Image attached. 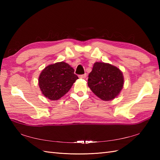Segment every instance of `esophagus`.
<instances>
[{"label": "esophagus", "mask_w": 160, "mask_h": 160, "mask_svg": "<svg viewBox=\"0 0 160 160\" xmlns=\"http://www.w3.org/2000/svg\"><path fill=\"white\" fill-rule=\"evenodd\" d=\"M79 78H81V79H85L87 78V74H83V75H80Z\"/></svg>", "instance_id": "obj_1"}]
</instances>
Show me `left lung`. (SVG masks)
<instances>
[{
    "label": "left lung",
    "instance_id": "1",
    "mask_svg": "<svg viewBox=\"0 0 160 160\" xmlns=\"http://www.w3.org/2000/svg\"><path fill=\"white\" fill-rule=\"evenodd\" d=\"M124 85V77L118 67L108 63L95 62L89 75L88 86L93 93L104 101L118 96Z\"/></svg>",
    "mask_w": 160,
    "mask_h": 160
}]
</instances>
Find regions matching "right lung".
Wrapping results in <instances>:
<instances>
[{
  "instance_id": "right-lung-1",
  "label": "right lung",
  "mask_w": 160,
  "mask_h": 160,
  "mask_svg": "<svg viewBox=\"0 0 160 160\" xmlns=\"http://www.w3.org/2000/svg\"><path fill=\"white\" fill-rule=\"evenodd\" d=\"M78 77L74 69L64 62L50 64L44 69L38 78L42 94L51 100H58L65 95Z\"/></svg>"
}]
</instances>
